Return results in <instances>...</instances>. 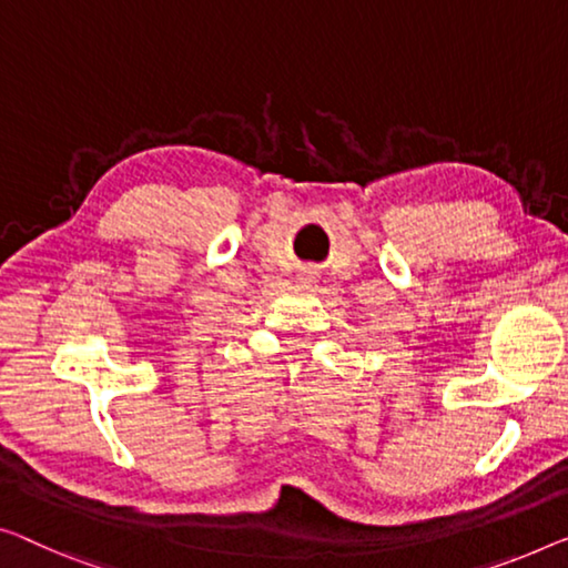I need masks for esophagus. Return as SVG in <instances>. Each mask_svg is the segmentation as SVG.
Listing matches in <instances>:
<instances>
[{
    "label": "esophagus",
    "instance_id": "1",
    "mask_svg": "<svg viewBox=\"0 0 568 568\" xmlns=\"http://www.w3.org/2000/svg\"><path fill=\"white\" fill-rule=\"evenodd\" d=\"M316 277H318V273H316V270H303V273H301V277H298V281H301L303 285H313V283H316Z\"/></svg>",
    "mask_w": 568,
    "mask_h": 568
}]
</instances>
